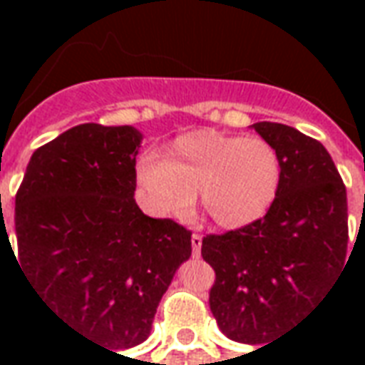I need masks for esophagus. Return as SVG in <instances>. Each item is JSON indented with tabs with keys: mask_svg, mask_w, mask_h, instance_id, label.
Listing matches in <instances>:
<instances>
[{
	"mask_svg": "<svg viewBox=\"0 0 365 365\" xmlns=\"http://www.w3.org/2000/svg\"><path fill=\"white\" fill-rule=\"evenodd\" d=\"M201 245H203L201 235H191V250H193V256H195V258L201 254Z\"/></svg>",
	"mask_w": 365,
	"mask_h": 365,
	"instance_id": "esophagus-1",
	"label": "esophagus"
}]
</instances>
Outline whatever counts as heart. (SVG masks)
Listing matches in <instances>:
<instances>
[{
    "label": "heart",
    "mask_w": 365,
    "mask_h": 365,
    "mask_svg": "<svg viewBox=\"0 0 365 365\" xmlns=\"http://www.w3.org/2000/svg\"><path fill=\"white\" fill-rule=\"evenodd\" d=\"M136 180L154 213L183 215L201 195L205 213L222 229L260 221L275 201L282 162L258 136H230L193 130L178 136L170 158L143 156Z\"/></svg>",
    "instance_id": "b5f03b06"
}]
</instances>
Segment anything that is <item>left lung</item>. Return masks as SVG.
Wrapping results in <instances>:
<instances>
[{
	"label": "left lung",
	"mask_w": 365,
	"mask_h": 365,
	"mask_svg": "<svg viewBox=\"0 0 365 365\" xmlns=\"http://www.w3.org/2000/svg\"><path fill=\"white\" fill-rule=\"evenodd\" d=\"M252 127L279 156V191L260 221L207 235L201 256L215 269L209 307L222 334L268 346L344 272L348 203L319 140L282 123Z\"/></svg>",
	"instance_id": "left-lung-1"
}]
</instances>
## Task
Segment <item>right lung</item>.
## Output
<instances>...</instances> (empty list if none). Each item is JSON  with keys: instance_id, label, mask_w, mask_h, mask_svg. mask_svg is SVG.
<instances>
[{"instance_id": "1", "label": "right lung", "mask_w": 365, "mask_h": 365, "mask_svg": "<svg viewBox=\"0 0 365 365\" xmlns=\"http://www.w3.org/2000/svg\"><path fill=\"white\" fill-rule=\"evenodd\" d=\"M140 143L128 125L72 127L33 152L15 195L23 274L70 329L111 352L148 338L191 256L190 230L136 205Z\"/></svg>"}]
</instances>
